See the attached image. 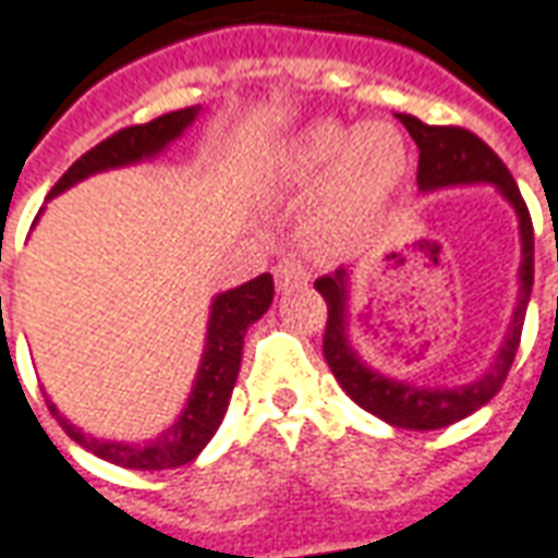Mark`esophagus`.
<instances>
[{
    "label": "esophagus",
    "mask_w": 558,
    "mask_h": 558,
    "mask_svg": "<svg viewBox=\"0 0 558 558\" xmlns=\"http://www.w3.org/2000/svg\"><path fill=\"white\" fill-rule=\"evenodd\" d=\"M308 268L302 259H280L275 265V280H278V290H295V287H305L308 283Z\"/></svg>",
    "instance_id": "34e87169"
}]
</instances>
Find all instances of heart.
<instances>
[{
  "mask_svg": "<svg viewBox=\"0 0 558 558\" xmlns=\"http://www.w3.org/2000/svg\"><path fill=\"white\" fill-rule=\"evenodd\" d=\"M412 151L393 121L344 128L317 121L290 143L283 177L295 185L322 180L311 195L302 234L317 250H348L375 229L407 180Z\"/></svg>",
  "mask_w": 558,
  "mask_h": 558,
  "instance_id": "b5f03b06",
  "label": "heart"
}]
</instances>
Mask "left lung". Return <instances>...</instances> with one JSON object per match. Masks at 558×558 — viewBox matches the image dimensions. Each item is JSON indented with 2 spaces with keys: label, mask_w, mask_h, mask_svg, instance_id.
Masks as SVG:
<instances>
[{
  "label": "left lung",
  "mask_w": 558,
  "mask_h": 558,
  "mask_svg": "<svg viewBox=\"0 0 558 558\" xmlns=\"http://www.w3.org/2000/svg\"><path fill=\"white\" fill-rule=\"evenodd\" d=\"M418 146V189L437 192L449 185L492 183L498 185L504 198L513 204L519 216V238H522V265H519V299L513 320L507 327L501 351L495 363L476 381L461 388H415L407 381H393L369 369L348 339V271L339 268L336 275L314 280V290L327 302V332H324V357L336 381L357 403L360 409L378 415L381 422L407 430H437L473 415L480 407L501 390L504 378L517 357L519 336L525 324V308L532 299L534 283V229L529 207L519 195L513 173L501 158L488 149L476 134L452 124H424L415 116H397Z\"/></svg>",
  "instance_id": "1"
}]
</instances>
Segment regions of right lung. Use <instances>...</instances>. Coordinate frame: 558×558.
<instances>
[{"label":"right lung","mask_w":558,"mask_h":558,"mask_svg":"<svg viewBox=\"0 0 558 558\" xmlns=\"http://www.w3.org/2000/svg\"><path fill=\"white\" fill-rule=\"evenodd\" d=\"M201 106H189V109H177L168 116L146 121V124H134V128H121L119 134L106 136L104 143H97L94 149L85 151L75 165H72L57 185L51 195H60L63 189L82 183L90 173L100 170L124 168V165H136L143 158H155L158 151H165L183 131L198 119ZM275 299V280L271 275H259V278L247 280L234 290H226L214 299L210 305V320H207V344L201 354L198 375H195V388L189 393L183 415L170 424L161 437L149 439V442H109V439H97L90 434H82L75 424H70L54 403H48L51 415H54L60 427L70 434L78 446H85L104 461H112L119 468L131 470H168L189 464L192 458L214 439L216 427L222 424V415L229 409L231 390L238 381V369H241V351H244V336H247L250 324H256L263 317L268 305Z\"/></svg>","instance_id":"1"}]
</instances>
